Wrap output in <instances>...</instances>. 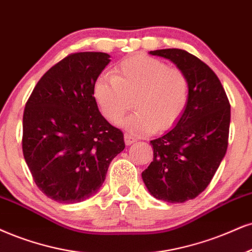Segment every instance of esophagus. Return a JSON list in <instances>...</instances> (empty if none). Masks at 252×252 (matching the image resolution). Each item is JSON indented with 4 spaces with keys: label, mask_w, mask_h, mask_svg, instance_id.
<instances>
[{
    "label": "esophagus",
    "mask_w": 252,
    "mask_h": 252,
    "mask_svg": "<svg viewBox=\"0 0 252 252\" xmlns=\"http://www.w3.org/2000/svg\"><path fill=\"white\" fill-rule=\"evenodd\" d=\"M124 139H125V144L128 146V145H132L134 144L136 141V138H134L132 134H129V133H125V135H124Z\"/></svg>",
    "instance_id": "34e87169"
}]
</instances>
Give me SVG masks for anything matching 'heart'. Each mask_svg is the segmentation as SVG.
I'll return each mask as SVG.
<instances>
[{"label": "heart", "mask_w": 252, "mask_h": 252, "mask_svg": "<svg viewBox=\"0 0 252 252\" xmlns=\"http://www.w3.org/2000/svg\"><path fill=\"white\" fill-rule=\"evenodd\" d=\"M134 97V113L119 123L133 135H151L180 119L189 100V80L178 67L135 56L123 61L113 76L101 74L93 84V98L108 121L117 123Z\"/></svg>", "instance_id": "b5f03b06"}]
</instances>
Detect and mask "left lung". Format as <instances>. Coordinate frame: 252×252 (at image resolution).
<instances>
[{"label":"left lung","mask_w":252,"mask_h":252,"mask_svg":"<svg viewBox=\"0 0 252 252\" xmlns=\"http://www.w3.org/2000/svg\"><path fill=\"white\" fill-rule=\"evenodd\" d=\"M150 55L166 58L186 73L189 100L173 128L151 141L153 161L141 176L155 198L183 203L208 187L224 158L230 104L215 72L194 55L180 49Z\"/></svg>","instance_id":"8db88e82"}]
</instances>
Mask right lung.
Instances as JSON below:
<instances>
[{"label":"right lung","mask_w":252,"mask_h":252,"mask_svg":"<svg viewBox=\"0 0 252 252\" xmlns=\"http://www.w3.org/2000/svg\"><path fill=\"white\" fill-rule=\"evenodd\" d=\"M105 52H78L46 72L28 99L22 148L40 190L78 203L99 190L124 134L101 116L93 84L110 63Z\"/></svg>","instance_id":"add662e5"}]
</instances>
